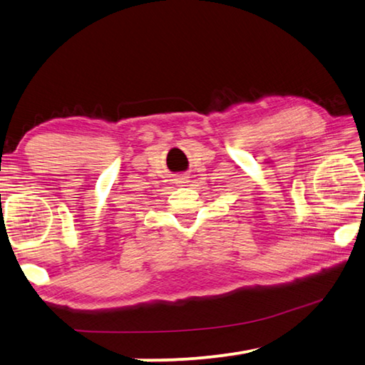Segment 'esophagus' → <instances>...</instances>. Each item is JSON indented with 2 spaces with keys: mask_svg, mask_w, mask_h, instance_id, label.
I'll list each match as a JSON object with an SVG mask.
<instances>
[{
  "mask_svg": "<svg viewBox=\"0 0 365 365\" xmlns=\"http://www.w3.org/2000/svg\"><path fill=\"white\" fill-rule=\"evenodd\" d=\"M187 175H178L177 178H175V183H178V185H183V183H187Z\"/></svg>",
  "mask_w": 365,
  "mask_h": 365,
  "instance_id": "obj_1",
  "label": "esophagus"
}]
</instances>
